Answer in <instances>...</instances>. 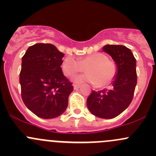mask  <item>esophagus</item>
Masks as SVG:
<instances>
[{"label":"esophagus","instance_id":"1","mask_svg":"<svg viewBox=\"0 0 156 156\" xmlns=\"http://www.w3.org/2000/svg\"><path fill=\"white\" fill-rule=\"evenodd\" d=\"M74 89H78V88H79L80 87H81V84H74Z\"/></svg>","mask_w":156,"mask_h":156}]
</instances>
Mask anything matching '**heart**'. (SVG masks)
Segmentation results:
<instances>
[{
    "label": "heart",
    "mask_w": 156,
    "mask_h": 156,
    "mask_svg": "<svg viewBox=\"0 0 156 156\" xmlns=\"http://www.w3.org/2000/svg\"><path fill=\"white\" fill-rule=\"evenodd\" d=\"M61 68L66 75L72 77L78 72L87 73L78 75L75 78L77 83L89 82L97 84V87H103L114 80L117 74V66L114 61L103 53H94L77 59L69 56L62 60Z\"/></svg>",
    "instance_id": "b5f03b06"
}]
</instances>
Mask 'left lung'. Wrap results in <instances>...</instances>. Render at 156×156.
<instances>
[{
    "label": "left lung",
    "instance_id": "8db88e82",
    "mask_svg": "<svg viewBox=\"0 0 156 156\" xmlns=\"http://www.w3.org/2000/svg\"><path fill=\"white\" fill-rule=\"evenodd\" d=\"M118 67V72L110 89L93 90L87 100L88 109L102 119L116 117L128 107L136 87L137 76L136 59L129 48L123 45H105Z\"/></svg>",
    "mask_w": 156,
    "mask_h": 156
}]
</instances>
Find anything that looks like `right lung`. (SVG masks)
Segmentation results:
<instances>
[{
  "label": "right lung",
  "instance_id": "right-lung-1",
  "mask_svg": "<svg viewBox=\"0 0 156 156\" xmlns=\"http://www.w3.org/2000/svg\"><path fill=\"white\" fill-rule=\"evenodd\" d=\"M64 54L51 44L30 46L22 58L21 97L31 112L41 119H53L65 112L72 83L62 74Z\"/></svg>",
  "mask_w": 156,
  "mask_h": 156
}]
</instances>
